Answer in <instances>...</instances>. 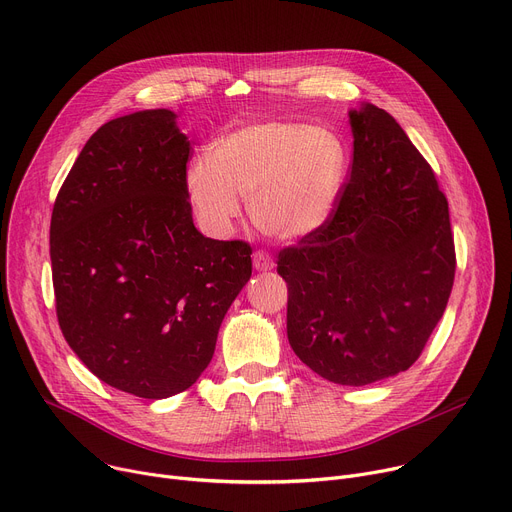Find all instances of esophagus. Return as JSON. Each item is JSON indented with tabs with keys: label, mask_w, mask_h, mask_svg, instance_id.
Here are the masks:
<instances>
[{
	"label": "esophagus",
	"mask_w": 512,
	"mask_h": 512,
	"mask_svg": "<svg viewBox=\"0 0 512 512\" xmlns=\"http://www.w3.org/2000/svg\"><path fill=\"white\" fill-rule=\"evenodd\" d=\"M252 262H254V268L260 270V272H266V270H270L274 266L272 258H270V254L266 250H256L252 254Z\"/></svg>",
	"instance_id": "1"
}]
</instances>
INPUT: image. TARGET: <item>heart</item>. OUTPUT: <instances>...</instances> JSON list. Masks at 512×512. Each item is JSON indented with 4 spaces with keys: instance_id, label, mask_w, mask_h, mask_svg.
<instances>
[{
    "instance_id": "obj_1",
    "label": "heart",
    "mask_w": 512,
    "mask_h": 512,
    "mask_svg": "<svg viewBox=\"0 0 512 512\" xmlns=\"http://www.w3.org/2000/svg\"><path fill=\"white\" fill-rule=\"evenodd\" d=\"M344 174V147L324 129L270 121L235 131L194 160L186 188L199 215L217 229L240 215L250 199L258 229L281 240H299L330 215Z\"/></svg>"
}]
</instances>
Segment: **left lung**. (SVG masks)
<instances>
[{
    "instance_id": "left-lung-1",
    "label": "left lung",
    "mask_w": 512,
    "mask_h": 512,
    "mask_svg": "<svg viewBox=\"0 0 512 512\" xmlns=\"http://www.w3.org/2000/svg\"><path fill=\"white\" fill-rule=\"evenodd\" d=\"M352 164L328 219L279 252L287 336L320 377L369 385L410 369L443 318L455 244L435 172L393 116L350 112Z\"/></svg>"
}]
</instances>
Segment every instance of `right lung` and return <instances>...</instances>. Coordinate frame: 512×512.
<instances>
[{"mask_svg":"<svg viewBox=\"0 0 512 512\" xmlns=\"http://www.w3.org/2000/svg\"><path fill=\"white\" fill-rule=\"evenodd\" d=\"M157 108L102 125L51 215L57 320L104 383L145 400L188 389L252 277V248L194 227L188 137Z\"/></svg>","mask_w":512,"mask_h":512,"instance_id":"right-lung-1","label":"right lung"}]
</instances>
